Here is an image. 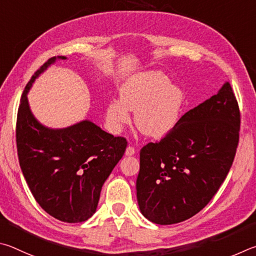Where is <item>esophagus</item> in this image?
Returning <instances> with one entry per match:
<instances>
[{
  "label": "esophagus",
  "mask_w": 256,
  "mask_h": 256,
  "mask_svg": "<svg viewBox=\"0 0 256 256\" xmlns=\"http://www.w3.org/2000/svg\"><path fill=\"white\" fill-rule=\"evenodd\" d=\"M135 154V148L132 146H128L127 150H126V155L127 156H132Z\"/></svg>",
  "instance_id": "esophagus-1"
}]
</instances>
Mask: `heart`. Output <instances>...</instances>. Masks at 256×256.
<instances>
[{"instance_id":"heart-1","label":"heart","mask_w":256,"mask_h":256,"mask_svg":"<svg viewBox=\"0 0 256 256\" xmlns=\"http://www.w3.org/2000/svg\"><path fill=\"white\" fill-rule=\"evenodd\" d=\"M160 72H145L129 78L120 88V101L106 108V119L119 129L130 121L128 111H136L137 128L150 137H162L176 124L183 106L182 90Z\"/></svg>"}]
</instances>
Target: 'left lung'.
Wrapping results in <instances>:
<instances>
[{"label":"left lung","instance_id":"1","mask_svg":"<svg viewBox=\"0 0 256 256\" xmlns=\"http://www.w3.org/2000/svg\"><path fill=\"white\" fill-rule=\"evenodd\" d=\"M240 111L230 82L140 150L136 181L142 214L172 225L194 216L217 194L234 162Z\"/></svg>","mask_w":256,"mask_h":256}]
</instances>
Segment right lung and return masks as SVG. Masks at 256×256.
Segmentation results:
<instances>
[{"mask_svg":"<svg viewBox=\"0 0 256 256\" xmlns=\"http://www.w3.org/2000/svg\"><path fill=\"white\" fill-rule=\"evenodd\" d=\"M55 60L49 58L34 72L22 93L16 127L18 158L40 207L60 222H82L96 212L103 183L124 154L127 140L88 120L65 129H49L36 120L26 93Z\"/></svg>","mask_w":256,"mask_h":256,"instance_id":"obj_1","label":"right lung"}]
</instances>
